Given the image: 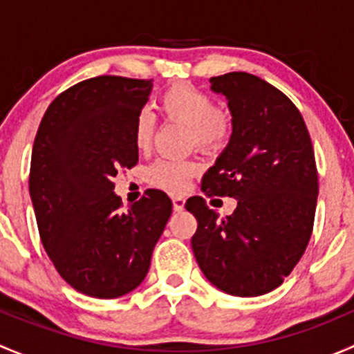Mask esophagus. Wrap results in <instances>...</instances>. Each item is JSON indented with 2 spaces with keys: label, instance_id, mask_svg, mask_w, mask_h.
<instances>
[{
  "label": "esophagus",
  "instance_id": "obj_1",
  "mask_svg": "<svg viewBox=\"0 0 354 354\" xmlns=\"http://www.w3.org/2000/svg\"><path fill=\"white\" fill-rule=\"evenodd\" d=\"M173 209L176 212H181L185 209V198L183 197H174L173 198Z\"/></svg>",
  "mask_w": 354,
  "mask_h": 354
}]
</instances>
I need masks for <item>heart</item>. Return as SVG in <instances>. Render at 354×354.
Masks as SVG:
<instances>
[{"instance_id": "b5f03b06", "label": "heart", "mask_w": 354, "mask_h": 354, "mask_svg": "<svg viewBox=\"0 0 354 354\" xmlns=\"http://www.w3.org/2000/svg\"><path fill=\"white\" fill-rule=\"evenodd\" d=\"M159 108L167 118L180 121L190 128L194 142L198 147H219L231 133V118L226 111L217 109L212 97L188 84H174L160 95ZM133 142L137 149L145 151L152 142V120L147 113H140L135 120ZM197 164L192 160L160 159L147 169L149 183L169 192H180L187 180L195 174Z\"/></svg>"}]
</instances>
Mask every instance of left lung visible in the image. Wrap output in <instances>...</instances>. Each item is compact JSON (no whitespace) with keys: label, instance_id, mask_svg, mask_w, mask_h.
Listing matches in <instances>:
<instances>
[{"label":"left lung","instance_id":"left-lung-1","mask_svg":"<svg viewBox=\"0 0 354 354\" xmlns=\"http://www.w3.org/2000/svg\"><path fill=\"white\" fill-rule=\"evenodd\" d=\"M231 111L233 133L202 178L207 195L238 205L219 219L202 197L185 207L197 219L192 248L203 276L233 296H260L281 286L305 253L313 230L319 176L298 108L255 75L210 78Z\"/></svg>","mask_w":354,"mask_h":354}]
</instances>
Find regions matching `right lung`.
<instances>
[{
    "label": "right lung",
    "mask_w": 354,
    "mask_h": 354,
    "mask_svg": "<svg viewBox=\"0 0 354 354\" xmlns=\"http://www.w3.org/2000/svg\"><path fill=\"white\" fill-rule=\"evenodd\" d=\"M152 80L102 75L59 94L39 124L30 192L41 241L59 276L92 298L140 286L173 212L164 192L147 190L124 212L113 178L138 162L135 120Z\"/></svg>",
    "instance_id": "obj_1"
}]
</instances>
